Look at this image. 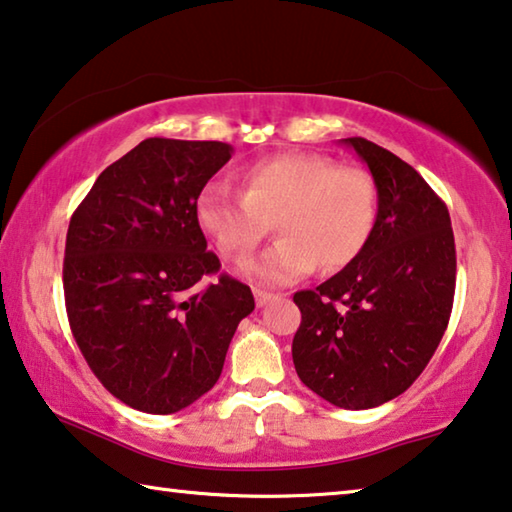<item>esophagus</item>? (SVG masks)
Listing matches in <instances>:
<instances>
[{
    "mask_svg": "<svg viewBox=\"0 0 512 512\" xmlns=\"http://www.w3.org/2000/svg\"><path fill=\"white\" fill-rule=\"evenodd\" d=\"M253 294H255V303H257V307L266 305V303H269V300L273 298V294H269V291H262V289H253Z\"/></svg>",
    "mask_w": 512,
    "mask_h": 512,
    "instance_id": "obj_1",
    "label": "esophagus"
}]
</instances>
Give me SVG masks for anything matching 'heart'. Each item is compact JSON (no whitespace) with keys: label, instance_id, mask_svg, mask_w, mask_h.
<instances>
[{"label":"heart","instance_id":"b5f03b06","mask_svg":"<svg viewBox=\"0 0 512 512\" xmlns=\"http://www.w3.org/2000/svg\"><path fill=\"white\" fill-rule=\"evenodd\" d=\"M243 193L209 184L196 202L200 230L223 257H243L271 221L282 237L241 266L250 278L287 285L316 264L337 271L353 262L376 221V186L360 168L337 166L321 154L285 152L241 175Z\"/></svg>","mask_w":512,"mask_h":512}]
</instances>
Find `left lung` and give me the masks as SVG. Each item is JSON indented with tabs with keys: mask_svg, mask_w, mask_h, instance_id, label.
Here are the masks:
<instances>
[{
	"mask_svg": "<svg viewBox=\"0 0 512 512\" xmlns=\"http://www.w3.org/2000/svg\"><path fill=\"white\" fill-rule=\"evenodd\" d=\"M378 214L360 255L323 285L296 291L298 378L344 410L403 394L440 346L456 294V241L444 200L415 168L362 136Z\"/></svg>",
	"mask_w": 512,
	"mask_h": 512,
	"instance_id": "8db88e82",
	"label": "left lung"
}]
</instances>
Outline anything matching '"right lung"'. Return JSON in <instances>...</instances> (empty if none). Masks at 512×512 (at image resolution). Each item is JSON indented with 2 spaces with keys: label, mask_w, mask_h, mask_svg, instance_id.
I'll use <instances>...</instances> for the list:
<instances>
[{
  "label": "right lung",
  "mask_w": 512,
  "mask_h": 512,
  "mask_svg": "<svg viewBox=\"0 0 512 512\" xmlns=\"http://www.w3.org/2000/svg\"><path fill=\"white\" fill-rule=\"evenodd\" d=\"M232 157L221 141L145 139L97 177L70 218L63 294L88 367L129 408L173 415L216 385L253 291L221 273L196 218Z\"/></svg>",
  "instance_id": "add662e5"
}]
</instances>
